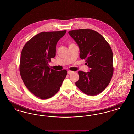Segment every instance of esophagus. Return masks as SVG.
<instances>
[{
  "instance_id": "34e87169",
  "label": "esophagus",
  "mask_w": 134,
  "mask_h": 134,
  "mask_svg": "<svg viewBox=\"0 0 134 134\" xmlns=\"http://www.w3.org/2000/svg\"><path fill=\"white\" fill-rule=\"evenodd\" d=\"M73 71H70V70H69V71H67V73H68V74H71V73H73Z\"/></svg>"
}]
</instances>
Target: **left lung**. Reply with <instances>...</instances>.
I'll return each mask as SVG.
<instances>
[{
    "label": "left lung",
    "instance_id": "left-lung-1",
    "mask_svg": "<svg viewBox=\"0 0 134 134\" xmlns=\"http://www.w3.org/2000/svg\"><path fill=\"white\" fill-rule=\"evenodd\" d=\"M78 45L80 58L85 59L90 71H79L77 87L85 94L96 96L108 86L114 73L113 54L110 45L98 32L79 29L68 32Z\"/></svg>",
    "mask_w": 134,
    "mask_h": 134
}]
</instances>
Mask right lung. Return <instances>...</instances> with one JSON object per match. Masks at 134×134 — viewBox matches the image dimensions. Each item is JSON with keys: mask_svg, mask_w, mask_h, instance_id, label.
Returning a JSON list of instances; mask_svg holds the SVG:
<instances>
[{"mask_svg": "<svg viewBox=\"0 0 134 134\" xmlns=\"http://www.w3.org/2000/svg\"><path fill=\"white\" fill-rule=\"evenodd\" d=\"M66 32H42L28 41L21 53L19 72L21 79L33 94L42 99L57 93L67 75L66 70L51 69L49 62L56 56L58 41Z\"/></svg>", "mask_w": 134, "mask_h": 134, "instance_id": "1", "label": "right lung"}]
</instances>
